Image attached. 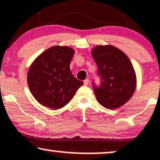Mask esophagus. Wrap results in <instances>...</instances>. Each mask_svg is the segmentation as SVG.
<instances>
[{
	"label": "esophagus",
	"mask_w": 160,
	"mask_h": 160,
	"mask_svg": "<svg viewBox=\"0 0 160 160\" xmlns=\"http://www.w3.org/2000/svg\"><path fill=\"white\" fill-rule=\"evenodd\" d=\"M89 79H86V80L83 81V83H84V85H85V86H87L88 84H89Z\"/></svg>",
	"instance_id": "1"
}]
</instances>
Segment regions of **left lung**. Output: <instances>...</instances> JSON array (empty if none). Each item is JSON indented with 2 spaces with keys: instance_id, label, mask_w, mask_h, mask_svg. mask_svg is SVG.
I'll use <instances>...</instances> for the list:
<instances>
[{
  "instance_id": "left-lung-1",
  "label": "left lung",
  "mask_w": 160,
  "mask_h": 160,
  "mask_svg": "<svg viewBox=\"0 0 160 160\" xmlns=\"http://www.w3.org/2000/svg\"><path fill=\"white\" fill-rule=\"evenodd\" d=\"M92 56L101 78L100 86L92 82L99 104L108 109L123 105L132 98L136 88V75L132 62L125 53L111 45L97 46Z\"/></svg>"
}]
</instances>
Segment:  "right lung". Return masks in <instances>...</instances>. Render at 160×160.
<instances>
[{
	"label": "right lung",
	"instance_id": "add662e5",
	"mask_svg": "<svg viewBox=\"0 0 160 160\" xmlns=\"http://www.w3.org/2000/svg\"><path fill=\"white\" fill-rule=\"evenodd\" d=\"M74 50L54 46L42 52L30 66L27 81L34 98L42 105L57 110L65 107L83 82L70 70Z\"/></svg>",
	"mask_w": 160,
	"mask_h": 160
}]
</instances>
